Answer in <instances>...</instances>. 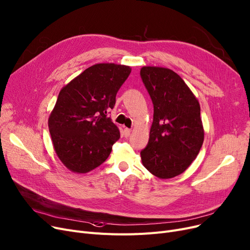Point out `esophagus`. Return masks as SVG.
Instances as JSON below:
<instances>
[{
	"mask_svg": "<svg viewBox=\"0 0 250 250\" xmlns=\"http://www.w3.org/2000/svg\"><path fill=\"white\" fill-rule=\"evenodd\" d=\"M131 132H132L131 128L125 127V137H129V135H131Z\"/></svg>",
	"mask_w": 250,
	"mask_h": 250,
	"instance_id": "34e87169",
	"label": "esophagus"
}]
</instances>
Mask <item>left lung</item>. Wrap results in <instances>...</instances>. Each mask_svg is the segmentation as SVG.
Instances as JSON below:
<instances>
[{"label":"left lung","instance_id":"8db88e82","mask_svg":"<svg viewBox=\"0 0 250 250\" xmlns=\"http://www.w3.org/2000/svg\"><path fill=\"white\" fill-rule=\"evenodd\" d=\"M140 75L154 108L141 158L152 175L170 179L185 171L199 153L204 139L200 105L175 71L144 66Z\"/></svg>","mask_w":250,"mask_h":250}]
</instances>
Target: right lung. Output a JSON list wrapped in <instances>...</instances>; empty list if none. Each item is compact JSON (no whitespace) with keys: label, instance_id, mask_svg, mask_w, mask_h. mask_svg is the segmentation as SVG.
Returning a JSON list of instances; mask_svg holds the SVG:
<instances>
[{"label":"right lung","instance_id":"obj_1","mask_svg":"<svg viewBox=\"0 0 250 250\" xmlns=\"http://www.w3.org/2000/svg\"><path fill=\"white\" fill-rule=\"evenodd\" d=\"M131 67L100 63L86 68L63 86L49 117L54 149L73 172H88L109 156L121 137L108 117Z\"/></svg>","mask_w":250,"mask_h":250}]
</instances>
